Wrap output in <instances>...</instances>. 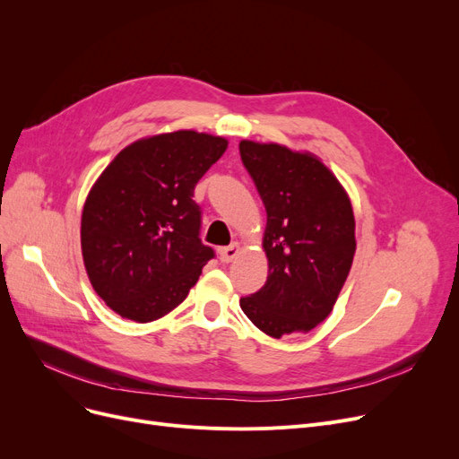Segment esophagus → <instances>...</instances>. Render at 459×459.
I'll return each mask as SVG.
<instances>
[{"instance_id":"obj_1","label":"esophagus","mask_w":459,"mask_h":459,"mask_svg":"<svg viewBox=\"0 0 459 459\" xmlns=\"http://www.w3.org/2000/svg\"><path fill=\"white\" fill-rule=\"evenodd\" d=\"M238 253H239V244H232L229 247H221L220 249V258H221L223 264H229V262H232L238 256Z\"/></svg>"}]
</instances>
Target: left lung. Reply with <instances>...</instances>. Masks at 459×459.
Returning <instances> with one entry per match:
<instances>
[{
	"label": "left lung",
	"instance_id": "obj_1",
	"mask_svg": "<svg viewBox=\"0 0 459 459\" xmlns=\"http://www.w3.org/2000/svg\"><path fill=\"white\" fill-rule=\"evenodd\" d=\"M239 156L266 206L268 279L239 299L266 334L307 333L324 322L348 279L355 217L342 184L310 152L244 139Z\"/></svg>",
	"mask_w": 459,
	"mask_h": 459
}]
</instances>
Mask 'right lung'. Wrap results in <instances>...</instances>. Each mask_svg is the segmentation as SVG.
Wrapping results in <instances>:
<instances>
[{
	"label": "right lung",
	"instance_id": "add662e5",
	"mask_svg": "<svg viewBox=\"0 0 459 459\" xmlns=\"http://www.w3.org/2000/svg\"><path fill=\"white\" fill-rule=\"evenodd\" d=\"M220 135L178 130L134 141L91 187L82 213L89 281L123 318L147 324L177 308L213 249L203 246L193 189L223 156Z\"/></svg>",
	"mask_w": 459,
	"mask_h": 459
}]
</instances>
